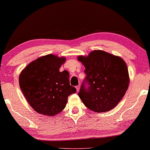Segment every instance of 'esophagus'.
<instances>
[{
  "label": "esophagus",
  "mask_w": 150,
  "mask_h": 150,
  "mask_svg": "<svg viewBox=\"0 0 150 150\" xmlns=\"http://www.w3.org/2000/svg\"><path fill=\"white\" fill-rule=\"evenodd\" d=\"M80 85H78V86H76V91H77V92H79V90H80Z\"/></svg>",
  "instance_id": "34e87169"
}]
</instances>
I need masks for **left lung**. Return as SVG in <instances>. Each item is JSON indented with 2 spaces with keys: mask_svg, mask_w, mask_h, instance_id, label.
Listing matches in <instances>:
<instances>
[{
  "mask_svg": "<svg viewBox=\"0 0 150 150\" xmlns=\"http://www.w3.org/2000/svg\"><path fill=\"white\" fill-rule=\"evenodd\" d=\"M78 60L84 65L87 75L79 93L83 104L97 112L115 107L124 96L130 82L125 61L103 50H93L87 57L79 56Z\"/></svg>",
  "mask_w": 150,
  "mask_h": 150,
  "instance_id": "obj_1",
  "label": "left lung"
}]
</instances>
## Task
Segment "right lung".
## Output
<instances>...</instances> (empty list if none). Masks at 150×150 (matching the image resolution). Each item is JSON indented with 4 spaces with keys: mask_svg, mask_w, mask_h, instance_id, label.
<instances>
[{
    "mask_svg": "<svg viewBox=\"0 0 150 150\" xmlns=\"http://www.w3.org/2000/svg\"><path fill=\"white\" fill-rule=\"evenodd\" d=\"M65 62V57L48 54L32 61L20 73V89L38 113L57 115L65 108L67 97L76 92L69 85L68 71H59Z\"/></svg>",
    "mask_w": 150,
    "mask_h": 150,
    "instance_id": "obj_1",
    "label": "right lung"
}]
</instances>
